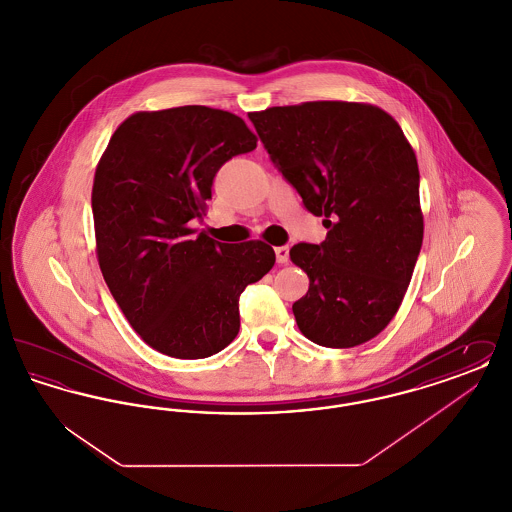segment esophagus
I'll list each match as a JSON object with an SVG mask.
<instances>
[{
	"instance_id": "esophagus-1",
	"label": "esophagus",
	"mask_w": 512,
	"mask_h": 512,
	"mask_svg": "<svg viewBox=\"0 0 512 512\" xmlns=\"http://www.w3.org/2000/svg\"><path fill=\"white\" fill-rule=\"evenodd\" d=\"M274 253H276V261H278L280 265H286V263H288V259H290V249H288V245L276 247Z\"/></svg>"
}]
</instances>
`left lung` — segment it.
Masks as SVG:
<instances>
[{"instance_id":"1","label":"left lung","mask_w":512,"mask_h":512,"mask_svg":"<svg viewBox=\"0 0 512 512\" xmlns=\"http://www.w3.org/2000/svg\"><path fill=\"white\" fill-rule=\"evenodd\" d=\"M249 119L328 228L322 244L290 249L309 276V292L292 307L301 334L336 349L376 338L401 307L424 238L413 146L372 103L305 101Z\"/></svg>"}]
</instances>
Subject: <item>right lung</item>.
I'll return each mask as SVG.
<instances>
[{"label": "right lung", "instance_id": "1", "mask_svg": "<svg viewBox=\"0 0 512 512\" xmlns=\"http://www.w3.org/2000/svg\"><path fill=\"white\" fill-rule=\"evenodd\" d=\"M255 147L238 115L184 105L130 115L99 159V268L130 326L163 355L222 351L240 330V295L274 267L265 242L222 244L188 224L207 213L220 167Z\"/></svg>", "mask_w": 512, "mask_h": 512}]
</instances>
